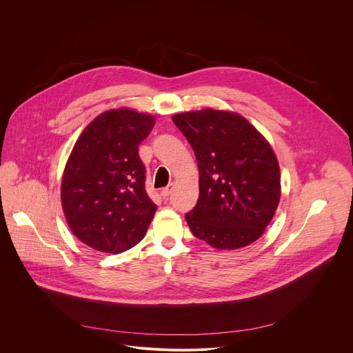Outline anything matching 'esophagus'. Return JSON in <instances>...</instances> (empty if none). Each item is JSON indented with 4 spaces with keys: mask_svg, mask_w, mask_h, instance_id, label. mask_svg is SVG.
<instances>
[{
    "mask_svg": "<svg viewBox=\"0 0 353 353\" xmlns=\"http://www.w3.org/2000/svg\"><path fill=\"white\" fill-rule=\"evenodd\" d=\"M172 192H174V185L171 183V185H168L167 188H164V189L161 190V196H163V199H167Z\"/></svg>",
    "mask_w": 353,
    "mask_h": 353,
    "instance_id": "obj_1",
    "label": "esophagus"
}]
</instances>
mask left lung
I'll list each match as a JSON object with an SVG mask.
<instances>
[{
    "label": "left lung",
    "mask_w": 353,
    "mask_h": 353,
    "mask_svg": "<svg viewBox=\"0 0 353 353\" xmlns=\"http://www.w3.org/2000/svg\"><path fill=\"white\" fill-rule=\"evenodd\" d=\"M172 121L200 171L199 201L185 214L193 235L219 250L250 245L280 201V167L272 147L239 114L206 108Z\"/></svg>",
    "instance_id": "left-lung-1"
}]
</instances>
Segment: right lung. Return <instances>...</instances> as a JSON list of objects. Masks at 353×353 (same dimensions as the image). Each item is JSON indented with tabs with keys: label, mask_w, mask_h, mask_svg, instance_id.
<instances>
[{
	"label": "right lung",
	"mask_w": 353,
	"mask_h": 353,
	"mask_svg": "<svg viewBox=\"0 0 353 353\" xmlns=\"http://www.w3.org/2000/svg\"><path fill=\"white\" fill-rule=\"evenodd\" d=\"M154 125L152 115L129 108L97 117L80 134L61 185L72 232L98 252L119 254L147 234L157 206L145 190L139 145Z\"/></svg>",
	"instance_id": "1"
}]
</instances>
